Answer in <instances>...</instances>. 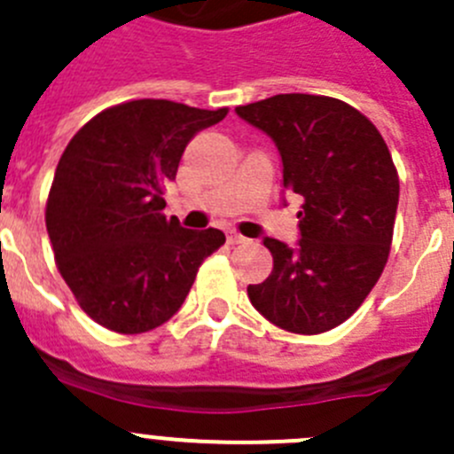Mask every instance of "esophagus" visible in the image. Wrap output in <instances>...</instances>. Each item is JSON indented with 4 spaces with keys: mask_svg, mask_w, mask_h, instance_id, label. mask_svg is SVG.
Wrapping results in <instances>:
<instances>
[{
    "mask_svg": "<svg viewBox=\"0 0 454 454\" xmlns=\"http://www.w3.org/2000/svg\"><path fill=\"white\" fill-rule=\"evenodd\" d=\"M227 242L229 245H245V242H249V240H247L245 236H240L238 231H227Z\"/></svg>",
    "mask_w": 454,
    "mask_h": 454,
    "instance_id": "34e87169",
    "label": "esophagus"
}]
</instances>
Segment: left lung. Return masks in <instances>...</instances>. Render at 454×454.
Masks as SVG:
<instances>
[{
	"instance_id": "left-lung-1",
	"label": "left lung",
	"mask_w": 454,
	"mask_h": 454,
	"mask_svg": "<svg viewBox=\"0 0 454 454\" xmlns=\"http://www.w3.org/2000/svg\"><path fill=\"white\" fill-rule=\"evenodd\" d=\"M282 159V185L302 199L295 247L264 238L273 271L247 286L271 325L300 335L335 329L380 280L393 242L399 178L362 112L320 94H276L236 107Z\"/></svg>"
}]
</instances>
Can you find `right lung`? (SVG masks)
Wrapping results in <instances>:
<instances>
[{"label": "right lung", "instance_id": "obj_1", "mask_svg": "<svg viewBox=\"0 0 454 454\" xmlns=\"http://www.w3.org/2000/svg\"><path fill=\"white\" fill-rule=\"evenodd\" d=\"M227 116L138 98L90 119L61 154L46 203L57 267L79 307L116 333H145L181 309L221 229H185L163 214L187 143Z\"/></svg>", "mask_w": 454, "mask_h": 454}]
</instances>
